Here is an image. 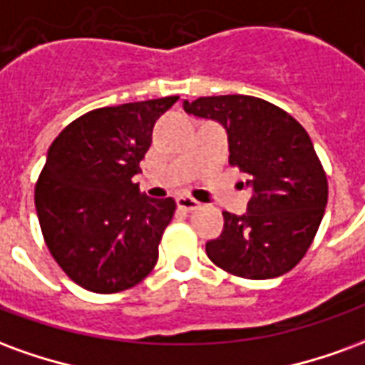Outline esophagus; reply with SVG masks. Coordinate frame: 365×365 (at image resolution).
Returning <instances> with one entry per match:
<instances>
[{
	"label": "esophagus",
	"instance_id": "34e87169",
	"mask_svg": "<svg viewBox=\"0 0 365 365\" xmlns=\"http://www.w3.org/2000/svg\"><path fill=\"white\" fill-rule=\"evenodd\" d=\"M175 203H178V207H180V209L187 211V213H190V211H195V209H199V207H201V203H199V201H195L193 197H190V195H178V197H175Z\"/></svg>",
	"mask_w": 365,
	"mask_h": 365
}]
</instances>
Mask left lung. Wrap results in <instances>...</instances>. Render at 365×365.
Returning a JSON list of instances; mask_svg holds the SVG:
<instances>
[{
    "label": "left lung",
    "mask_w": 365,
    "mask_h": 365,
    "mask_svg": "<svg viewBox=\"0 0 365 365\" xmlns=\"http://www.w3.org/2000/svg\"><path fill=\"white\" fill-rule=\"evenodd\" d=\"M183 109L225 127L229 162L248 175L252 190L245 215L222 213V232L205 245L209 260L246 279L287 274L309 250L329 199L307 130L289 113L252 96L185 99Z\"/></svg>",
    "instance_id": "8db88e82"
}]
</instances>
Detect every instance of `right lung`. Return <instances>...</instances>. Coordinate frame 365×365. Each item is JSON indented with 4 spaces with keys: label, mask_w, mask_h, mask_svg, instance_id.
<instances>
[{
    "label": "right lung",
    "mask_w": 365,
    "mask_h": 365,
    "mask_svg": "<svg viewBox=\"0 0 365 365\" xmlns=\"http://www.w3.org/2000/svg\"><path fill=\"white\" fill-rule=\"evenodd\" d=\"M178 97L101 107L60 133L38 175L35 207L48 250L83 289L117 293L143 282L175 211L133 182L152 128Z\"/></svg>",
    "instance_id": "add662e5"
}]
</instances>
